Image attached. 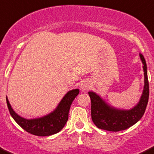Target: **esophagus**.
I'll use <instances>...</instances> for the list:
<instances>
[{"instance_id": "obj_1", "label": "esophagus", "mask_w": 154, "mask_h": 154, "mask_svg": "<svg viewBox=\"0 0 154 154\" xmlns=\"http://www.w3.org/2000/svg\"><path fill=\"white\" fill-rule=\"evenodd\" d=\"M81 87H82V89H83V90H87L89 89L88 84H86V83H84V84H82Z\"/></svg>"}]
</instances>
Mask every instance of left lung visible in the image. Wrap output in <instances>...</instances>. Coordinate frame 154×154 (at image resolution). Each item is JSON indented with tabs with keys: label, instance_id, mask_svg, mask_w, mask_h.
Masks as SVG:
<instances>
[{
	"label": "left lung",
	"instance_id": "left-lung-1",
	"mask_svg": "<svg viewBox=\"0 0 154 154\" xmlns=\"http://www.w3.org/2000/svg\"><path fill=\"white\" fill-rule=\"evenodd\" d=\"M144 72V89L138 104L128 111L109 107L95 93L89 92L91 100V117L97 128L109 131L125 130L137 123L143 116L149 99V83L144 57L140 54Z\"/></svg>",
	"mask_w": 154,
	"mask_h": 154
}]
</instances>
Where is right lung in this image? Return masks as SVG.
<instances>
[{"instance_id":"obj_1","label":"right lung","mask_w":154,"mask_h":154,"mask_svg":"<svg viewBox=\"0 0 154 154\" xmlns=\"http://www.w3.org/2000/svg\"><path fill=\"white\" fill-rule=\"evenodd\" d=\"M78 89L69 91L51 114L40 119H26L20 117L13 110L7 99L8 109L16 122L26 131L36 136H49L59 132L68 120L70 105L79 93Z\"/></svg>"}]
</instances>
